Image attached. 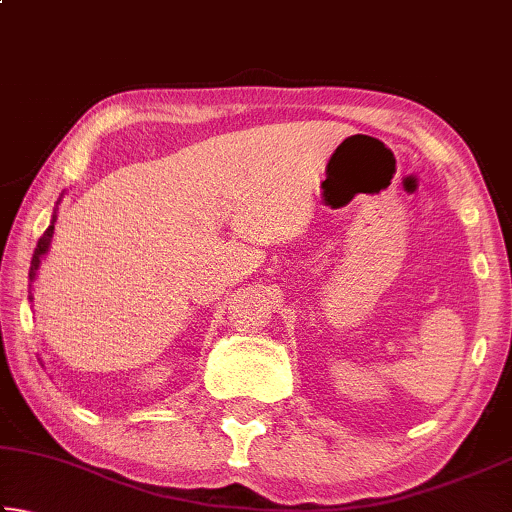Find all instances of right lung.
Listing matches in <instances>:
<instances>
[{
  "mask_svg": "<svg viewBox=\"0 0 512 512\" xmlns=\"http://www.w3.org/2000/svg\"><path fill=\"white\" fill-rule=\"evenodd\" d=\"M60 198H63V194H60ZM60 198H58V203H60ZM58 203L54 207V214H51V225L45 230V235L40 237L38 246H36V253H33V259H31V268H29V280H31L29 287L31 289H33V282H36V277H38V268L42 264V257L49 253L51 237H54V225H56V219H58ZM29 302H33V293L31 291H29Z\"/></svg>",
  "mask_w": 512,
  "mask_h": 512,
  "instance_id": "right-lung-1",
  "label": "right lung"
}]
</instances>
